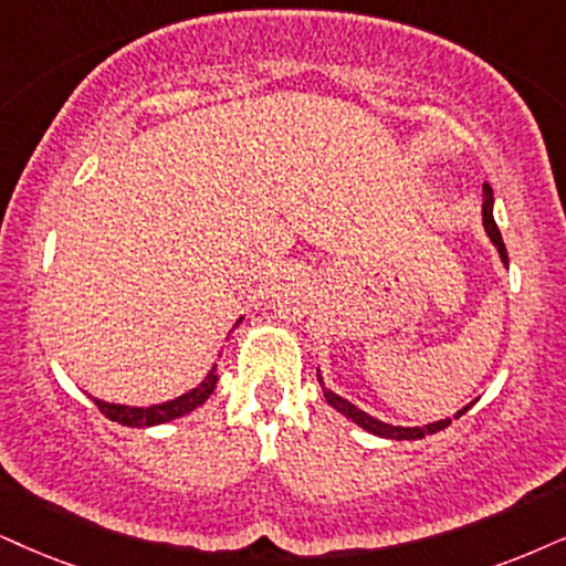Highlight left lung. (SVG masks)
<instances>
[{"mask_svg": "<svg viewBox=\"0 0 566 566\" xmlns=\"http://www.w3.org/2000/svg\"><path fill=\"white\" fill-rule=\"evenodd\" d=\"M483 227H485V232H489V238H491L493 245H496L499 255H502L504 266H510V259H506V248H504L502 232H499L496 221H493V190H491V185H489V182L483 185ZM318 384L324 386V378H321V370H318ZM324 397H326V402L332 405L336 412H342V415H345V418L353 420V423H357L360 428H366L368 433L381 436V439H395V441H415V439H426V436H431V433H436V431H443V428H447L449 423H452V418H447V420H436V423H428V426H412V428H405V426H391V423H384V420L374 418V415L363 412L360 407H355L353 402H347L345 397L334 395V391H332V389H326V386H324ZM468 407H470V405H468ZM468 407H462V410L457 412L454 418H460V415L468 412Z\"/></svg>", "mask_w": 566, "mask_h": 566, "instance_id": "8db88e82", "label": "left lung"}]
</instances>
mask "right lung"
<instances>
[{
	"mask_svg": "<svg viewBox=\"0 0 566 566\" xmlns=\"http://www.w3.org/2000/svg\"><path fill=\"white\" fill-rule=\"evenodd\" d=\"M242 321V318H240ZM238 321V324H240ZM234 324V326H238ZM217 366L209 370V376L200 381L196 389L185 391V395L169 399V402H161V405H151V407H127V405H112V402H104V399H93L96 402L98 410H102L106 418L114 420V423H123V426H130V428H148V426H161V423H169V420L175 418H182V415H188L200 407L213 395V389H217Z\"/></svg>",
	"mask_w": 566,
	"mask_h": 566,
	"instance_id": "obj_1",
	"label": "right lung"
}]
</instances>
